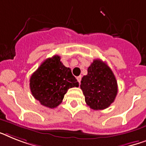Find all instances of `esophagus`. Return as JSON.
<instances>
[{
  "instance_id": "1",
  "label": "esophagus",
  "mask_w": 146,
  "mask_h": 146,
  "mask_svg": "<svg viewBox=\"0 0 146 146\" xmlns=\"http://www.w3.org/2000/svg\"><path fill=\"white\" fill-rule=\"evenodd\" d=\"M76 79H77V81L79 82V83H80V82H81V79H82V76H79L77 77Z\"/></svg>"
}]
</instances>
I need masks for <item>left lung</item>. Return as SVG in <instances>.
<instances>
[{"instance_id":"left-lung-1","label":"left lung","mask_w":146,"mask_h":146,"mask_svg":"<svg viewBox=\"0 0 146 146\" xmlns=\"http://www.w3.org/2000/svg\"><path fill=\"white\" fill-rule=\"evenodd\" d=\"M80 88L86 104L94 110L109 107L118 93L117 81L112 70L100 59L94 60L88 68V74L82 77Z\"/></svg>"}]
</instances>
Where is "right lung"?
Segmentation results:
<instances>
[{
    "label": "right lung",
    "mask_w": 146,
    "mask_h": 146,
    "mask_svg": "<svg viewBox=\"0 0 146 146\" xmlns=\"http://www.w3.org/2000/svg\"><path fill=\"white\" fill-rule=\"evenodd\" d=\"M74 87H79V82L58 55L45 60L30 79L32 95L42 106L51 109L61 104L67 90Z\"/></svg>",
    "instance_id": "obj_1"
}]
</instances>
